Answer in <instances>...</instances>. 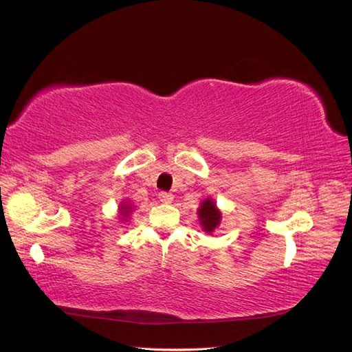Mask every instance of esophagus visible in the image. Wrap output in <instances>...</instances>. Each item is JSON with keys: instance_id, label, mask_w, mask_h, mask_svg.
I'll use <instances>...</instances> for the list:
<instances>
[{"instance_id": "1", "label": "esophagus", "mask_w": 352, "mask_h": 352, "mask_svg": "<svg viewBox=\"0 0 352 352\" xmlns=\"http://www.w3.org/2000/svg\"><path fill=\"white\" fill-rule=\"evenodd\" d=\"M159 199L162 201V203H172V199H174V195L169 192H160L159 193Z\"/></svg>"}]
</instances>
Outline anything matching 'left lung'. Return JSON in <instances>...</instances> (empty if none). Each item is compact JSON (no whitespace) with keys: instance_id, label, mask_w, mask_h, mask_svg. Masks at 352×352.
<instances>
[{"instance_id":"left-lung-1","label":"left lung","mask_w":352,"mask_h":352,"mask_svg":"<svg viewBox=\"0 0 352 352\" xmlns=\"http://www.w3.org/2000/svg\"><path fill=\"white\" fill-rule=\"evenodd\" d=\"M198 219L206 233L212 234L219 227L222 213L212 198H206L198 207Z\"/></svg>"}]
</instances>
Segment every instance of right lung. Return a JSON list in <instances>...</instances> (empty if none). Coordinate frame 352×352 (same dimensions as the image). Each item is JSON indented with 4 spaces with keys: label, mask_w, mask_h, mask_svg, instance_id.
I'll use <instances>...</instances> for the list:
<instances>
[{
    "label": "right lung",
    "mask_w": 352,
    "mask_h": 352,
    "mask_svg": "<svg viewBox=\"0 0 352 352\" xmlns=\"http://www.w3.org/2000/svg\"><path fill=\"white\" fill-rule=\"evenodd\" d=\"M133 208L134 207L131 206L130 201H122V203L118 206V218L122 222H126L130 218V214L133 213Z\"/></svg>",
    "instance_id": "right-lung-1"
}]
</instances>
